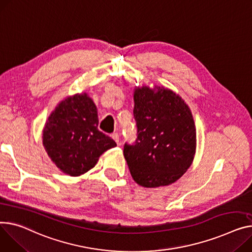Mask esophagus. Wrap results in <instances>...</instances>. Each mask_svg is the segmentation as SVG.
I'll use <instances>...</instances> for the list:
<instances>
[{
    "mask_svg": "<svg viewBox=\"0 0 252 252\" xmlns=\"http://www.w3.org/2000/svg\"><path fill=\"white\" fill-rule=\"evenodd\" d=\"M111 138L116 142V144H117V145H120V135H119V133H116V132L112 133V135H111Z\"/></svg>",
    "mask_w": 252,
    "mask_h": 252,
    "instance_id": "esophagus-1",
    "label": "esophagus"
}]
</instances>
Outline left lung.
<instances>
[{"label": "left lung", "mask_w": 252, "mask_h": 252, "mask_svg": "<svg viewBox=\"0 0 252 252\" xmlns=\"http://www.w3.org/2000/svg\"><path fill=\"white\" fill-rule=\"evenodd\" d=\"M133 101L138 138L124 148L130 174L143 188L169 186L186 173L195 155L191 110L178 94L163 86H136Z\"/></svg>", "instance_id": "8db88e82"}]
</instances>
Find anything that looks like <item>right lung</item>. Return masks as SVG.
<instances>
[{
	"label": "right lung",
	"instance_id": "add662e5",
	"mask_svg": "<svg viewBox=\"0 0 252 252\" xmlns=\"http://www.w3.org/2000/svg\"><path fill=\"white\" fill-rule=\"evenodd\" d=\"M97 126V107L86 92L65 97L50 113L42 144L63 173L75 177L88 172L105 151L116 146Z\"/></svg>",
	"mask_w": 252,
	"mask_h": 252
}]
</instances>
